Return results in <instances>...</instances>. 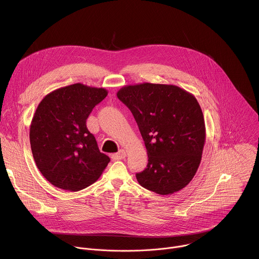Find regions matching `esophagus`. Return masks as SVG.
<instances>
[{
  "instance_id": "34e87169",
  "label": "esophagus",
  "mask_w": 259,
  "mask_h": 259,
  "mask_svg": "<svg viewBox=\"0 0 259 259\" xmlns=\"http://www.w3.org/2000/svg\"><path fill=\"white\" fill-rule=\"evenodd\" d=\"M126 156H127L126 152H125L124 150H120L117 154H114V155L112 156V158H113V160H114V161H118V160L125 159V158H126Z\"/></svg>"
}]
</instances>
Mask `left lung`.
Here are the masks:
<instances>
[{"instance_id": "8db88e82", "label": "left lung", "mask_w": 259, "mask_h": 259, "mask_svg": "<svg viewBox=\"0 0 259 259\" xmlns=\"http://www.w3.org/2000/svg\"><path fill=\"white\" fill-rule=\"evenodd\" d=\"M117 96L131 110L149 156L146 168L136 173L140 186L162 196L187 187L206 137L196 97L174 85L151 83L125 86Z\"/></svg>"}]
</instances>
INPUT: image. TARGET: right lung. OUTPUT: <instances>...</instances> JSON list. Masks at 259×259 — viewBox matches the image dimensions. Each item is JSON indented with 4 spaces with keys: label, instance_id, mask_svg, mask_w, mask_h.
I'll list each match as a JSON object with an SVG mask.
<instances>
[{
    "label": "right lung",
    "instance_id": "1",
    "mask_svg": "<svg viewBox=\"0 0 259 259\" xmlns=\"http://www.w3.org/2000/svg\"><path fill=\"white\" fill-rule=\"evenodd\" d=\"M107 95L81 83L46 95L35 109L29 141L36 167L54 187L77 192L95 182L109 158L100 153L86 121Z\"/></svg>",
    "mask_w": 259,
    "mask_h": 259
}]
</instances>
